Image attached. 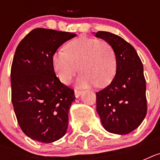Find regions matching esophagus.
<instances>
[{
	"mask_svg": "<svg viewBox=\"0 0 160 160\" xmlns=\"http://www.w3.org/2000/svg\"><path fill=\"white\" fill-rule=\"evenodd\" d=\"M80 95H81V91H80V90H75V98H79L80 96Z\"/></svg>",
	"mask_w": 160,
	"mask_h": 160,
	"instance_id": "obj_1",
	"label": "esophagus"
}]
</instances>
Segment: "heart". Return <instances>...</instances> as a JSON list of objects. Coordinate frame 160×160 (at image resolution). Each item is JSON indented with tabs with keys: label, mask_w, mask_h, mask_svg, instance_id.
Here are the masks:
<instances>
[{
	"label": "heart",
	"mask_w": 160,
	"mask_h": 160,
	"mask_svg": "<svg viewBox=\"0 0 160 160\" xmlns=\"http://www.w3.org/2000/svg\"><path fill=\"white\" fill-rule=\"evenodd\" d=\"M52 64L55 75L64 84L70 82L80 67L82 74L77 79L79 87H105L116 74L117 56L107 41L79 37L66 44L65 51H56Z\"/></svg>",
	"instance_id": "obj_1"
}]
</instances>
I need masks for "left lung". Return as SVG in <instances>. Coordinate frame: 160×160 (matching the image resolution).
<instances>
[{"label": "left lung", "instance_id": "1", "mask_svg": "<svg viewBox=\"0 0 160 160\" xmlns=\"http://www.w3.org/2000/svg\"><path fill=\"white\" fill-rule=\"evenodd\" d=\"M95 36L110 44L117 56L114 80L96 93V110L107 131L129 134L139 126L147 113L144 67L134 47L122 37L107 31H98Z\"/></svg>", "mask_w": 160, "mask_h": 160}]
</instances>
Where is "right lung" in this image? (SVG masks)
I'll return each mask as SVG.
<instances>
[{
    "instance_id": "1",
    "label": "right lung",
    "mask_w": 160,
    "mask_h": 160,
    "mask_svg": "<svg viewBox=\"0 0 160 160\" xmlns=\"http://www.w3.org/2000/svg\"><path fill=\"white\" fill-rule=\"evenodd\" d=\"M76 34L51 29L31 31L19 43L11 70V101L18 124L31 139L52 143L67 131L74 90L56 77L52 56Z\"/></svg>"
}]
</instances>
